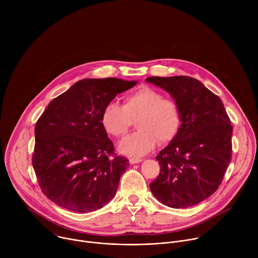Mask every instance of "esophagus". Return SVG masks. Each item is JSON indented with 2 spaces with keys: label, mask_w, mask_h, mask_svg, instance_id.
I'll return each instance as SVG.
<instances>
[{
  "label": "esophagus",
  "mask_w": 258,
  "mask_h": 258,
  "mask_svg": "<svg viewBox=\"0 0 258 258\" xmlns=\"http://www.w3.org/2000/svg\"><path fill=\"white\" fill-rule=\"evenodd\" d=\"M142 161H143L142 158H131V159H130V163H131V164L140 163V162H142Z\"/></svg>",
  "instance_id": "esophagus-1"
}]
</instances>
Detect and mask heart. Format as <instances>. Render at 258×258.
I'll return each mask as SVG.
<instances>
[{
	"mask_svg": "<svg viewBox=\"0 0 258 258\" xmlns=\"http://www.w3.org/2000/svg\"><path fill=\"white\" fill-rule=\"evenodd\" d=\"M136 118L139 130L119 143L118 150L126 156L142 157L154 149L157 141L166 144L175 138L181 124V111L175 100L143 87L128 94L124 105L109 102L102 111L101 122L109 135L119 138Z\"/></svg>",
	"mask_w": 258,
	"mask_h": 258,
	"instance_id": "b5f03b06",
	"label": "heart"
}]
</instances>
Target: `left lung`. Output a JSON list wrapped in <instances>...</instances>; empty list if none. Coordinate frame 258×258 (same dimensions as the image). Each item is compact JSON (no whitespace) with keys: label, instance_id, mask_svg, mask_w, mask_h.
I'll use <instances>...</instances> for the list:
<instances>
[{"label":"left lung","instance_id":"8db88e82","mask_svg":"<svg viewBox=\"0 0 258 258\" xmlns=\"http://www.w3.org/2000/svg\"><path fill=\"white\" fill-rule=\"evenodd\" d=\"M177 102L181 124L156 156L160 172L150 183L154 197L172 208L194 206L219 187L232 159L230 117L218 96L191 77L146 79Z\"/></svg>","mask_w":258,"mask_h":258}]
</instances>
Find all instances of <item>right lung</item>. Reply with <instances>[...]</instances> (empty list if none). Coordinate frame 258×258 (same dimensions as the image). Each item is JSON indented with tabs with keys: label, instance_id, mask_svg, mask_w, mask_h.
<instances>
[{
	"label": "right lung",
	"instance_id": "add662e5",
	"mask_svg": "<svg viewBox=\"0 0 258 258\" xmlns=\"http://www.w3.org/2000/svg\"><path fill=\"white\" fill-rule=\"evenodd\" d=\"M136 85L115 78L85 79L50 102L34 127L32 166L51 201L86 213L115 196L130 162L114 154L101 115L117 94Z\"/></svg>",
	"mask_w": 258,
	"mask_h": 258
}]
</instances>
